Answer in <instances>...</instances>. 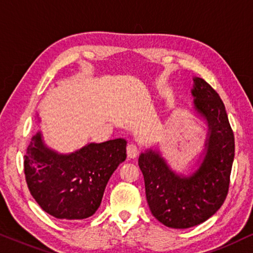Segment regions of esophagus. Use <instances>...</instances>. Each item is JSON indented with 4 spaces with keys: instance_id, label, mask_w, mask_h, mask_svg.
Segmentation results:
<instances>
[{
    "instance_id": "1",
    "label": "esophagus",
    "mask_w": 253,
    "mask_h": 253,
    "mask_svg": "<svg viewBox=\"0 0 253 253\" xmlns=\"http://www.w3.org/2000/svg\"><path fill=\"white\" fill-rule=\"evenodd\" d=\"M127 150V157L128 158H135L137 155H139V148H137L136 144L129 143L126 148Z\"/></svg>"
}]
</instances>
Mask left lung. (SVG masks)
<instances>
[{"label":"left lung","mask_w":253,"mask_h":253,"mask_svg":"<svg viewBox=\"0 0 253 253\" xmlns=\"http://www.w3.org/2000/svg\"><path fill=\"white\" fill-rule=\"evenodd\" d=\"M194 109L208 124L206 155L190 177L169 169L157 151L139 157L151 214L169 228L186 229L208 220L227 198L235 156V137L224 104L203 79H194Z\"/></svg>","instance_id":"8db88e82"}]
</instances>
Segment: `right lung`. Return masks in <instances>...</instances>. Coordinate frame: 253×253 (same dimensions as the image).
Listing matches in <instances>:
<instances>
[{
    "instance_id": "1",
    "label": "right lung",
    "mask_w": 253,
    "mask_h": 253,
    "mask_svg": "<svg viewBox=\"0 0 253 253\" xmlns=\"http://www.w3.org/2000/svg\"><path fill=\"white\" fill-rule=\"evenodd\" d=\"M126 160V141L90 143L59 155L37 133L24 156L30 193L43 211L59 220H83L96 213L110 177Z\"/></svg>"
}]
</instances>
